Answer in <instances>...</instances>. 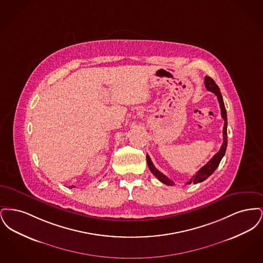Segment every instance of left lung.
<instances>
[{
    "label": "left lung",
    "instance_id": "left-lung-1",
    "mask_svg": "<svg viewBox=\"0 0 263 263\" xmlns=\"http://www.w3.org/2000/svg\"><path fill=\"white\" fill-rule=\"evenodd\" d=\"M204 84H205V87H206V88H207L208 90L212 91L213 93L216 95V97H217V99H218V101H219V103H220L221 114H222V117H223V119H224V128H223V139H224V141H223V144H222L221 149L219 150V152L213 157L212 159H211L208 163H206L204 166H202L200 170L195 174V175L192 176V178H191L189 181H187L186 184H190V183L196 184V183H199V182L204 181L205 179H207L210 175H212L213 173L216 171V168L218 167V165H219V163L221 162L222 158L225 156L227 144H228V135H227V126H228L227 111H226L225 104H224V100H223V97H222V95H221L220 88L216 85V83L214 82V80H213L212 78H210V77H208V76L205 77ZM146 159H147V163H148V166H149V168H150L151 173L155 175L161 182H163V183L166 184V185H171V186H173V185L175 184V182H174L172 179H170L167 176H165V175L162 174L159 170H157V168L155 167V165L153 164L152 161H151V158L149 157V155H147Z\"/></svg>",
    "mask_w": 263,
    "mask_h": 263
}]
</instances>
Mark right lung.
<instances>
[{"label":"right lung","mask_w":263,"mask_h":263,"mask_svg":"<svg viewBox=\"0 0 263 263\" xmlns=\"http://www.w3.org/2000/svg\"><path fill=\"white\" fill-rule=\"evenodd\" d=\"M72 187H74V186H72Z\"/></svg>","instance_id":"add662e5"}]
</instances>
